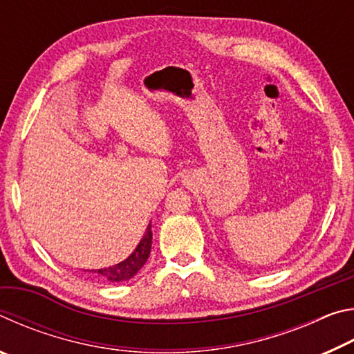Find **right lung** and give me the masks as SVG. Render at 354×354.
Returning <instances> with one entry per match:
<instances>
[{
	"label": "right lung",
	"instance_id": "obj_1",
	"mask_svg": "<svg viewBox=\"0 0 354 354\" xmlns=\"http://www.w3.org/2000/svg\"><path fill=\"white\" fill-rule=\"evenodd\" d=\"M151 239H153V232H151V223H149L140 243L137 245V248L127 257V259L115 263V266L112 267L92 270V273H97V277L100 279L111 281V283H120V281H127L129 278H133L148 259L149 251H151Z\"/></svg>",
	"mask_w": 354,
	"mask_h": 354
}]
</instances>
